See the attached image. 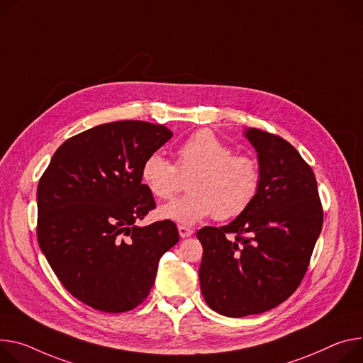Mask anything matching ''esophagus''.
<instances>
[{"mask_svg":"<svg viewBox=\"0 0 363 363\" xmlns=\"http://www.w3.org/2000/svg\"><path fill=\"white\" fill-rule=\"evenodd\" d=\"M178 232H179L181 238H189L194 233V230L186 225H178Z\"/></svg>","mask_w":363,"mask_h":363,"instance_id":"34e87169","label":"esophagus"}]
</instances>
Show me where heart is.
Here are the masks:
<instances>
[{"mask_svg":"<svg viewBox=\"0 0 363 363\" xmlns=\"http://www.w3.org/2000/svg\"><path fill=\"white\" fill-rule=\"evenodd\" d=\"M189 194L162 206L159 216L181 224H195L206 217L230 220L253 203L260 184V168L249 155L233 149L208 130H200L177 149L172 163L162 153H150L140 177L160 200H169L181 189V177H189Z\"/></svg>","mask_w":363,"mask_h":363,"instance_id":"obj_1","label":"heart"}]
</instances>
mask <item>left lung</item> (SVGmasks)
I'll list each match as a JSON object with an SVG mask.
<instances>
[{"mask_svg":"<svg viewBox=\"0 0 363 363\" xmlns=\"http://www.w3.org/2000/svg\"><path fill=\"white\" fill-rule=\"evenodd\" d=\"M260 184L232 223L196 232L203 245L200 284L208 307L227 317L265 313L301 284L323 227L310 164L282 138L249 128Z\"/></svg>","mask_w":363,"mask_h":363,"instance_id":"left-lung-1","label":"left lung"}]
</instances>
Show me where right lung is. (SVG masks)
Here are the masks:
<instances>
[{
  "instance_id": "add662e5",
  "label": "right lung",
  "mask_w": 363,
  "mask_h": 363,
  "mask_svg": "<svg viewBox=\"0 0 363 363\" xmlns=\"http://www.w3.org/2000/svg\"><path fill=\"white\" fill-rule=\"evenodd\" d=\"M172 131L139 120L92 127L63 142L38 186V240L62 285L84 304L124 313L142 304L177 224L135 223L156 208L142 164Z\"/></svg>"
}]
</instances>
